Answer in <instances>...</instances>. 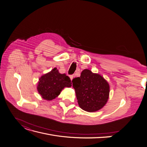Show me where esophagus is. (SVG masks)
Returning <instances> with one entry per match:
<instances>
[{"label": "esophagus", "instance_id": "1", "mask_svg": "<svg viewBox=\"0 0 147 147\" xmlns=\"http://www.w3.org/2000/svg\"><path fill=\"white\" fill-rule=\"evenodd\" d=\"M69 78H70V79H71V80H72L73 79V78H74V76L73 75L69 76Z\"/></svg>", "mask_w": 147, "mask_h": 147}]
</instances>
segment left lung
<instances>
[{"label": "left lung", "mask_w": 147, "mask_h": 147, "mask_svg": "<svg viewBox=\"0 0 147 147\" xmlns=\"http://www.w3.org/2000/svg\"><path fill=\"white\" fill-rule=\"evenodd\" d=\"M72 82L79 106L83 110L96 112L106 104L109 95V85L100 74L85 69L80 77L73 79Z\"/></svg>", "instance_id": "8db88e82"}]
</instances>
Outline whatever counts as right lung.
Masks as SVG:
<instances>
[{
    "label": "right lung",
    "instance_id": "add662e5",
    "mask_svg": "<svg viewBox=\"0 0 147 147\" xmlns=\"http://www.w3.org/2000/svg\"><path fill=\"white\" fill-rule=\"evenodd\" d=\"M71 82L65 74H61L56 68L42 76L38 83L37 90L41 97L52 100L60 94L65 87H71Z\"/></svg>",
    "mask_w": 147,
    "mask_h": 147
}]
</instances>
